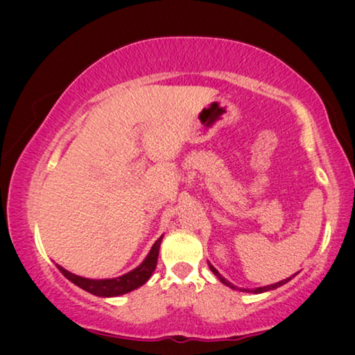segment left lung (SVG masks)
<instances>
[{"label": "left lung", "instance_id": "8db88e82", "mask_svg": "<svg viewBox=\"0 0 355 355\" xmlns=\"http://www.w3.org/2000/svg\"><path fill=\"white\" fill-rule=\"evenodd\" d=\"M210 265V263H208ZM210 270L213 271V273H215L218 278H220V281L223 284H226V286H230L231 289H241V288H237V286H234V284H231L230 281H226L225 278H223V276L218 273V270L215 268V266L213 265H210ZM291 278H293V276H291ZM291 278H286V279H283V281H278V283H275V284H270V286H263V288H255V289H241L242 293H254V294H260V293H266V291H271V289H276V288H279V286H283V284H286L288 283V281H291Z\"/></svg>", "mask_w": 355, "mask_h": 355}]
</instances>
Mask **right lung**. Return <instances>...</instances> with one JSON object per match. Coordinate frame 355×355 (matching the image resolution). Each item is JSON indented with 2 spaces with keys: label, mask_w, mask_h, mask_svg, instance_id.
Returning <instances> with one entry per match:
<instances>
[{
  "label": "right lung",
  "mask_w": 355,
  "mask_h": 355,
  "mask_svg": "<svg viewBox=\"0 0 355 355\" xmlns=\"http://www.w3.org/2000/svg\"><path fill=\"white\" fill-rule=\"evenodd\" d=\"M162 239H163V236L158 237L152 249H150L147 259H145L142 263L137 266V268H134L132 271H129V273L119 276V278L89 279V278H82V276L71 273V271L64 270L60 265H58V270H60L61 273L71 281V283L79 286V288L87 291V293L98 295V297H116V295L130 293V291L137 289L142 284L147 283L148 278L155 271V268H157L158 252H159V244H162Z\"/></svg>",
  "instance_id": "right-lung-1"
}]
</instances>
